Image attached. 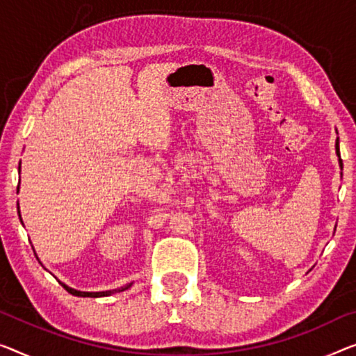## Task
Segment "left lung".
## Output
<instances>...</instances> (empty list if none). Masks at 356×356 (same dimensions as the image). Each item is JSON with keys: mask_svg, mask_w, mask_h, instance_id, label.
Masks as SVG:
<instances>
[{"mask_svg": "<svg viewBox=\"0 0 356 356\" xmlns=\"http://www.w3.org/2000/svg\"><path fill=\"white\" fill-rule=\"evenodd\" d=\"M336 153H337V156H339V166H341V169H342V160H341V150H339V137H337V140H336Z\"/></svg>", "mask_w": 356, "mask_h": 356, "instance_id": "8db88e82", "label": "left lung"}]
</instances>
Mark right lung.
I'll use <instances>...</instances> for the list:
<instances>
[{"mask_svg": "<svg viewBox=\"0 0 356 356\" xmlns=\"http://www.w3.org/2000/svg\"><path fill=\"white\" fill-rule=\"evenodd\" d=\"M19 169H20V166H19ZM17 192H19V188H17ZM19 217H20V211H19ZM20 220H22V219H20ZM59 283L63 286V289L68 291V293L73 294V296H78V297H104V296H111V294H115V293H121V291L131 288V284H132V283H129L127 286H123V288L111 289V291H102V293H84V291H76V289L70 288V286L63 284L62 281H59Z\"/></svg>", "mask_w": 356, "mask_h": 356, "instance_id": "add662e5", "label": "right lung"}]
</instances>
